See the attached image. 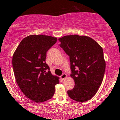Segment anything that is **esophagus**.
Listing matches in <instances>:
<instances>
[{"label":"esophagus","mask_w":120,"mask_h":120,"mask_svg":"<svg viewBox=\"0 0 120 120\" xmlns=\"http://www.w3.org/2000/svg\"><path fill=\"white\" fill-rule=\"evenodd\" d=\"M67 75L65 74H63L62 75H61V76H60V78H61V79H62V80H64V79H65V78H67Z\"/></svg>","instance_id":"obj_1"}]
</instances>
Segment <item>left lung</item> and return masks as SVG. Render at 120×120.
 <instances>
[{
    "label": "left lung",
    "mask_w": 120,
    "mask_h": 120,
    "mask_svg": "<svg viewBox=\"0 0 120 120\" xmlns=\"http://www.w3.org/2000/svg\"><path fill=\"white\" fill-rule=\"evenodd\" d=\"M59 41L70 56L71 76L75 81L68 95L77 102L87 101L95 95L102 82L106 67L102 48L87 36H65Z\"/></svg>",
    "instance_id": "1"
}]
</instances>
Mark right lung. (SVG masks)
I'll list each match as a JSON object with an SVG mask.
<instances>
[{"label": "right lung", "mask_w": 120, "mask_h": 120, "mask_svg": "<svg viewBox=\"0 0 120 120\" xmlns=\"http://www.w3.org/2000/svg\"><path fill=\"white\" fill-rule=\"evenodd\" d=\"M57 38L31 35L24 38L12 56V67L18 85L30 100L42 102L54 95L59 78L53 76L45 62L46 53Z\"/></svg>", "instance_id": "add662e5"}]
</instances>
